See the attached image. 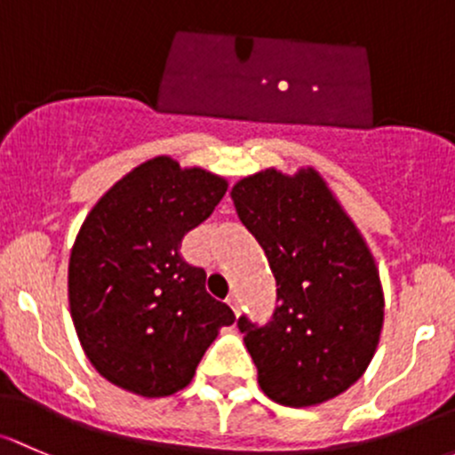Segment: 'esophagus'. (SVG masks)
Wrapping results in <instances>:
<instances>
[{
	"label": "esophagus",
	"mask_w": 455,
	"mask_h": 455,
	"mask_svg": "<svg viewBox=\"0 0 455 455\" xmlns=\"http://www.w3.org/2000/svg\"><path fill=\"white\" fill-rule=\"evenodd\" d=\"M227 303L231 305V309H233V312H235V315L240 314V299H237L235 294H231V296H228V299H227Z\"/></svg>",
	"instance_id": "1"
}]
</instances>
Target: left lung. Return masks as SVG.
Masks as SVG:
<instances>
[{
  "instance_id": "obj_1",
  "label": "left lung",
  "mask_w": 455,
  "mask_h": 455,
  "mask_svg": "<svg viewBox=\"0 0 455 455\" xmlns=\"http://www.w3.org/2000/svg\"><path fill=\"white\" fill-rule=\"evenodd\" d=\"M231 198L276 279L270 323H237L259 388L288 408L327 403L364 375L379 344L384 288L375 257L312 165L243 176Z\"/></svg>"
}]
</instances>
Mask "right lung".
<instances>
[{
    "label": "right lung",
    "mask_w": 455,
    "mask_h": 455,
    "mask_svg": "<svg viewBox=\"0 0 455 455\" xmlns=\"http://www.w3.org/2000/svg\"><path fill=\"white\" fill-rule=\"evenodd\" d=\"M227 188L224 176L152 156L84 218L69 255V312L91 366L117 388L146 399L183 390L220 329L235 323L204 290L203 267L179 255Z\"/></svg>",
    "instance_id": "right-lung-1"
}]
</instances>
